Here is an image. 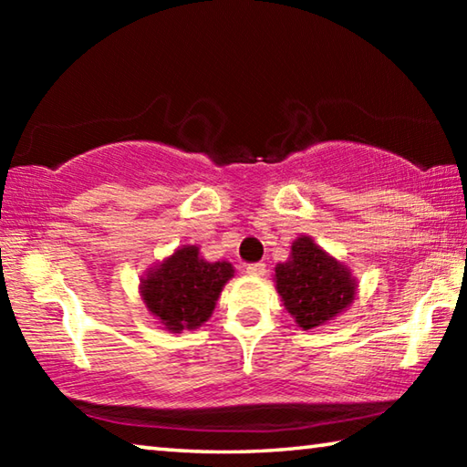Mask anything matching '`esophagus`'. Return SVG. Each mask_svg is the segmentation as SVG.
I'll use <instances>...</instances> for the list:
<instances>
[{"mask_svg":"<svg viewBox=\"0 0 467 467\" xmlns=\"http://www.w3.org/2000/svg\"><path fill=\"white\" fill-rule=\"evenodd\" d=\"M244 272H247L249 275H255V278H262V275H265L267 267H265V264H249L247 267H244Z\"/></svg>","mask_w":467,"mask_h":467,"instance_id":"1","label":"esophagus"}]
</instances>
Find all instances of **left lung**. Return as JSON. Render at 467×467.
<instances>
[{
  "label": "left lung",
  "instance_id": "left-lung-1",
  "mask_svg": "<svg viewBox=\"0 0 467 467\" xmlns=\"http://www.w3.org/2000/svg\"><path fill=\"white\" fill-rule=\"evenodd\" d=\"M274 282L286 311L305 331L342 315L358 288L350 267L306 234L292 241L290 257L274 267Z\"/></svg>",
  "mask_w": 467,
  "mask_h": 467
}]
</instances>
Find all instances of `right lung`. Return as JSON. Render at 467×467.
Segmentation results:
<instances>
[{
    "mask_svg": "<svg viewBox=\"0 0 467 467\" xmlns=\"http://www.w3.org/2000/svg\"><path fill=\"white\" fill-rule=\"evenodd\" d=\"M233 275V264L205 262L197 244H183L141 275L140 296L162 329L181 334L212 317Z\"/></svg>",
    "mask_w": 467,
    "mask_h": 467,
    "instance_id": "obj_1",
    "label": "right lung"
}]
</instances>
